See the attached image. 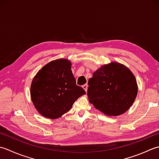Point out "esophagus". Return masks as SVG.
<instances>
[{"instance_id": "obj_1", "label": "esophagus", "mask_w": 159, "mask_h": 159, "mask_svg": "<svg viewBox=\"0 0 159 159\" xmlns=\"http://www.w3.org/2000/svg\"><path fill=\"white\" fill-rule=\"evenodd\" d=\"M82 88L84 89V90L86 92L87 91V89H88V85L87 84H84V85L82 86Z\"/></svg>"}]
</instances>
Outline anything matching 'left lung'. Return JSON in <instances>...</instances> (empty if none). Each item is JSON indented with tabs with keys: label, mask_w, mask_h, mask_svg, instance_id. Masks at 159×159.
I'll return each mask as SVG.
<instances>
[{
	"label": "left lung",
	"mask_w": 159,
	"mask_h": 159,
	"mask_svg": "<svg viewBox=\"0 0 159 159\" xmlns=\"http://www.w3.org/2000/svg\"><path fill=\"white\" fill-rule=\"evenodd\" d=\"M89 102L108 116L124 114L133 104L138 93L134 74L118 62L104 64L89 80Z\"/></svg>",
	"instance_id": "left-lung-1"
}]
</instances>
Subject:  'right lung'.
<instances>
[{
    "label": "right lung",
    "instance_id": "1",
    "mask_svg": "<svg viewBox=\"0 0 159 159\" xmlns=\"http://www.w3.org/2000/svg\"><path fill=\"white\" fill-rule=\"evenodd\" d=\"M30 93L38 112L44 117L55 119L69 112L86 92L76 84L70 61L58 59L38 70L31 82Z\"/></svg>",
    "mask_w": 159,
    "mask_h": 159
}]
</instances>
